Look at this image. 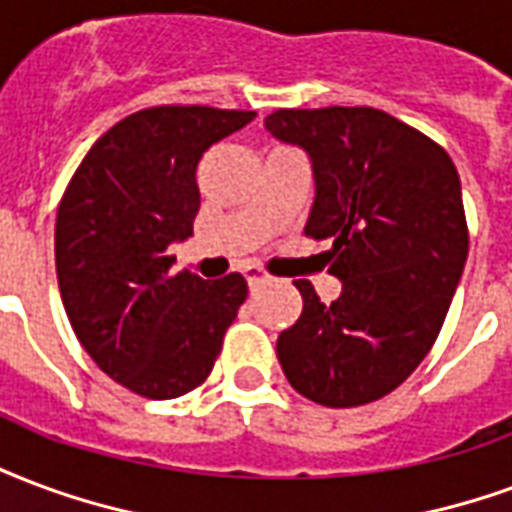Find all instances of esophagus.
<instances>
[{"mask_svg":"<svg viewBox=\"0 0 512 512\" xmlns=\"http://www.w3.org/2000/svg\"><path fill=\"white\" fill-rule=\"evenodd\" d=\"M244 276H246V282H249V287H252V290H255L257 285H263V282H266V274H263V271H260V268H255V266L244 268Z\"/></svg>","mask_w":512,"mask_h":512,"instance_id":"obj_1","label":"esophagus"}]
</instances>
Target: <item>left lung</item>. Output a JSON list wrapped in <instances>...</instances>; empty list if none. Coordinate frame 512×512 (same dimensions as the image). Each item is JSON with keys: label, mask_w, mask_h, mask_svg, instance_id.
<instances>
[{"label": "left lung", "mask_w": 512, "mask_h": 512, "mask_svg": "<svg viewBox=\"0 0 512 512\" xmlns=\"http://www.w3.org/2000/svg\"><path fill=\"white\" fill-rule=\"evenodd\" d=\"M271 135L309 151L317 198L306 236L342 295L323 304L309 279L304 312L279 333L287 382L323 407H361L396 391L437 342L469 252L450 154L396 116L355 108H276Z\"/></svg>", "instance_id": "1"}]
</instances>
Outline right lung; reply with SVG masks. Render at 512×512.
I'll use <instances>...</instances> for the list:
<instances>
[{
  "instance_id": "obj_1",
  "label": "right lung",
  "mask_w": 512,
  "mask_h": 512,
  "mask_svg": "<svg viewBox=\"0 0 512 512\" xmlns=\"http://www.w3.org/2000/svg\"><path fill=\"white\" fill-rule=\"evenodd\" d=\"M255 111L154 105L113 124L83 157L56 211V279L78 342L143 399L195 391L246 301V279L170 274L168 246L192 236L195 170Z\"/></svg>"
}]
</instances>
